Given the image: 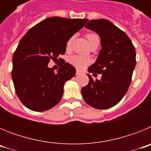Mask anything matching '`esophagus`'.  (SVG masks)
I'll return each instance as SVG.
<instances>
[{
    "mask_svg": "<svg viewBox=\"0 0 151 151\" xmlns=\"http://www.w3.org/2000/svg\"><path fill=\"white\" fill-rule=\"evenodd\" d=\"M81 74V72L78 71V70H76V75H80Z\"/></svg>",
    "mask_w": 151,
    "mask_h": 151,
    "instance_id": "1",
    "label": "esophagus"
}]
</instances>
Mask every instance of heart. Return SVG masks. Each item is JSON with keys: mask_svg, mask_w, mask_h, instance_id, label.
I'll use <instances>...</instances> for the list:
<instances>
[{"mask_svg": "<svg viewBox=\"0 0 151 151\" xmlns=\"http://www.w3.org/2000/svg\"><path fill=\"white\" fill-rule=\"evenodd\" d=\"M87 38L88 40L89 45L92 42H94V41H99V36L97 35V34L95 33H88L87 34ZM73 37H71V38H69L68 40L67 43H66V49L69 50L70 49L72 46V44H73ZM69 63L71 65H73V66L75 67H76L77 69H82L85 67V66L88 65L89 63H91V60L88 57H82L81 55H73L71 56V57H69V60H68Z\"/></svg>", "mask_w": 151, "mask_h": 151, "instance_id": "b5f03b06", "label": "heart"}]
</instances>
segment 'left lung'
Listing matches in <instances>:
<instances>
[{
  "label": "left lung",
  "mask_w": 151,
  "mask_h": 151,
  "mask_svg": "<svg viewBox=\"0 0 151 151\" xmlns=\"http://www.w3.org/2000/svg\"><path fill=\"white\" fill-rule=\"evenodd\" d=\"M85 28L98 34L102 47L88 72L94 76L97 73L102 76L100 80H94L87 74L88 84L81 92L84 101L91 106L108 109L116 105L129 89L136 64L135 48L127 35L107 19H92Z\"/></svg>",
  "instance_id": "8db88e82"
}]
</instances>
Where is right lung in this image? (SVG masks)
<instances>
[{
    "label": "right lung",
    "instance_id": "add662e5",
    "mask_svg": "<svg viewBox=\"0 0 151 151\" xmlns=\"http://www.w3.org/2000/svg\"><path fill=\"white\" fill-rule=\"evenodd\" d=\"M87 22L50 17L31 28L20 40L13 54L12 79L19 99L29 110L45 111L60 101L64 84L74 76L76 69L64 61L54 73L47 64L65 54L68 40Z\"/></svg>",
    "mask_w": 151,
    "mask_h": 151
}]
</instances>
